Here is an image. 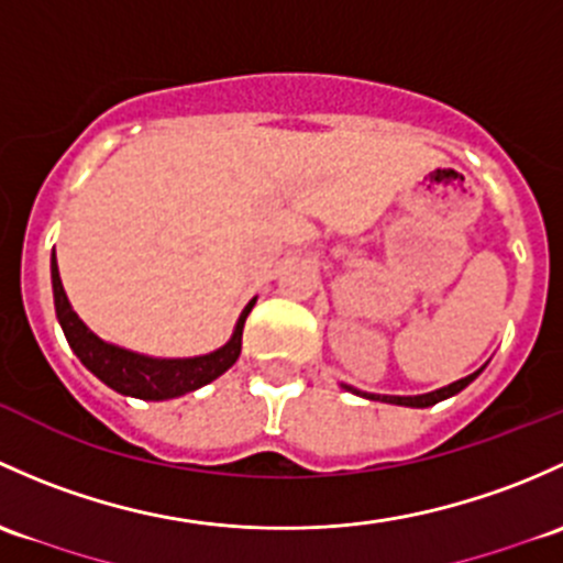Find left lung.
<instances>
[{
	"label": "left lung",
	"instance_id": "obj_1",
	"mask_svg": "<svg viewBox=\"0 0 563 563\" xmlns=\"http://www.w3.org/2000/svg\"><path fill=\"white\" fill-rule=\"evenodd\" d=\"M479 371H483V368H479ZM479 371H474V374L463 376V379H457V382H453V385H448V387H439V390H433V393H422V396H379V393H363V390H355V387H350V385H341V387H344V390H350V393H355V396L368 398V401L396 404V407H415V409H426V407H433V404L444 401V398L455 396V393H461L463 387H466V385H472V382L477 379V376H479Z\"/></svg>",
	"mask_w": 563,
	"mask_h": 563
}]
</instances>
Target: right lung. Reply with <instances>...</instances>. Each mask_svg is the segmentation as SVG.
Segmentation results:
<instances>
[{
  "label": "right lung",
  "instance_id": "right-lung-1",
  "mask_svg": "<svg viewBox=\"0 0 563 563\" xmlns=\"http://www.w3.org/2000/svg\"><path fill=\"white\" fill-rule=\"evenodd\" d=\"M51 282H54L56 317H59L62 330H65L69 346H73V352L78 355V361L84 363L97 379L106 382L108 387H113L115 393L143 398V401H167V398H178L184 396V393H192L197 387L208 385V382H213L217 376H222L224 371L239 361L243 322H246L249 311H252L254 300H249L246 309L241 311L239 322H235L233 339L224 346H219V350L200 357H148L124 350V346L108 344V341H102L100 335H95L86 328L84 320H80L73 311V306H69L65 287H62L56 252L54 257H51Z\"/></svg>",
  "mask_w": 563,
  "mask_h": 563
}]
</instances>
